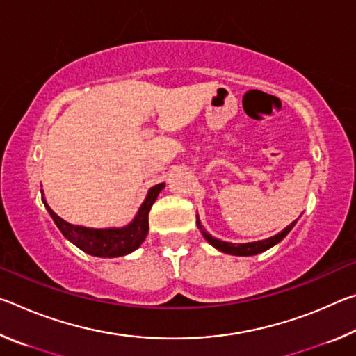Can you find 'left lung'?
<instances>
[{
	"instance_id": "left-lung-1",
	"label": "left lung",
	"mask_w": 356,
	"mask_h": 356,
	"mask_svg": "<svg viewBox=\"0 0 356 356\" xmlns=\"http://www.w3.org/2000/svg\"><path fill=\"white\" fill-rule=\"evenodd\" d=\"M295 222H297V220L292 221L287 227H284L281 232H278V234H276V236L270 237V238L259 240V242H250V243H229V242H222V240H218V238H215V237L210 236V234L206 231V229L202 227L201 221H200V218H197V215H196V225H197V227L201 229L204 238H206L210 245L215 246L216 250L226 252V254H232V256H254V254H259V252H264V251L270 250L276 243H280L281 240L284 238L287 234L292 231V227L295 226Z\"/></svg>"
}]
</instances>
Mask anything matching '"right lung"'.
Segmentation results:
<instances>
[{"mask_svg": "<svg viewBox=\"0 0 356 356\" xmlns=\"http://www.w3.org/2000/svg\"><path fill=\"white\" fill-rule=\"evenodd\" d=\"M165 188V184H159L147 191V196L138 210L134 221L124 227H110V229H92L74 226L58 216L48 206L45 197L44 206L48 213L51 215L53 221L56 222L63 236L76 245L81 251L97 257H119L140 248L149 232V212L155 202L159 193Z\"/></svg>", "mask_w": 356, "mask_h": 356, "instance_id": "1", "label": "right lung"}]
</instances>
